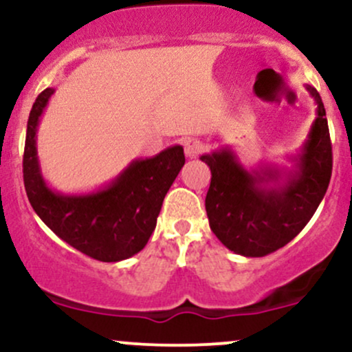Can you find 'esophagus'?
<instances>
[{"instance_id":"34e87169","label":"esophagus","mask_w":352,"mask_h":352,"mask_svg":"<svg viewBox=\"0 0 352 352\" xmlns=\"http://www.w3.org/2000/svg\"><path fill=\"white\" fill-rule=\"evenodd\" d=\"M201 151H204V144L199 139H187L185 140V155L190 159H195L199 157Z\"/></svg>"}]
</instances>
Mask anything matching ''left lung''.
Instances as JSON below:
<instances>
[{"mask_svg": "<svg viewBox=\"0 0 352 352\" xmlns=\"http://www.w3.org/2000/svg\"><path fill=\"white\" fill-rule=\"evenodd\" d=\"M316 102V119L292 167L261 164L246 168L230 147L200 157L212 172L205 199L210 228L233 253L256 258L293 240L314 215L328 190L333 152L321 96L306 86Z\"/></svg>", "mask_w": 352, "mask_h": 352, "instance_id": "8db88e82", "label": "left lung"}]
</instances>
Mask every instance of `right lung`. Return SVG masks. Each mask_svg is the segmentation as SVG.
<instances>
[{
	"label": "right lung",
	"instance_id": "add662e5",
	"mask_svg": "<svg viewBox=\"0 0 352 352\" xmlns=\"http://www.w3.org/2000/svg\"><path fill=\"white\" fill-rule=\"evenodd\" d=\"M54 87L44 89L30 112L23 175L28 199L44 223L72 248L116 263L134 256L155 230L162 201L185 164L184 147L172 145L148 159H135L114 180L87 193L51 188L39 165L36 132Z\"/></svg>",
	"mask_w": 352,
	"mask_h": 352
}]
</instances>
